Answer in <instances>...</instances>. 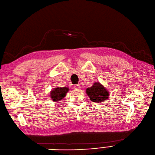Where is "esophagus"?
Masks as SVG:
<instances>
[{
    "instance_id": "1",
    "label": "esophagus",
    "mask_w": 155,
    "mask_h": 155,
    "mask_svg": "<svg viewBox=\"0 0 155 155\" xmlns=\"http://www.w3.org/2000/svg\"><path fill=\"white\" fill-rule=\"evenodd\" d=\"M74 88L75 89H80V85H74Z\"/></svg>"
}]
</instances>
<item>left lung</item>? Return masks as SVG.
Returning <instances> with one entry per match:
<instances>
[{"label":"left lung","instance_id":"1","mask_svg":"<svg viewBox=\"0 0 155 155\" xmlns=\"http://www.w3.org/2000/svg\"><path fill=\"white\" fill-rule=\"evenodd\" d=\"M85 91L91 101L96 103L104 102L110 96L108 90L99 82H94L92 86L87 88Z\"/></svg>","mask_w":155,"mask_h":155}]
</instances>
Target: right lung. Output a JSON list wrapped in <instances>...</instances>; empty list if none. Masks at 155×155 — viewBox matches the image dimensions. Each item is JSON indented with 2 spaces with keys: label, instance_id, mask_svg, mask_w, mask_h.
I'll use <instances>...</instances> for the list:
<instances>
[{
  "label": "right lung",
  "instance_id": "1",
  "mask_svg": "<svg viewBox=\"0 0 155 155\" xmlns=\"http://www.w3.org/2000/svg\"><path fill=\"white\" fill-rule=\"evenodd\" d=\"M70 91L68 87H56L50 92V97L52 101L58 103L64 98L67 93Z\"/></svg>",
  "mask_w": 155,
  "mask_h": 155
}]
</instances>
